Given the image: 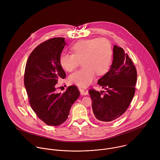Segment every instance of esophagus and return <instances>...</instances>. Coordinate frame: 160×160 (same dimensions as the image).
I'll return each instance as SVG.
<instances>
[{"label": "esophagus", "instance_id": "obj_1", "mask_svg": "<svg viewBox=\"0 0 160 160\" xmlns=\"http://www.w3.org/2000/svg\"><path fill=\"white\" fill-rule=\"evenodd\" d=\"M80 92L82 95H87L88 94V92L87 90L82 88H80Z\"/></svg>", "mask_w": 160, "mask_h": 160}]
</instances>
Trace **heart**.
<instances>
[{
    "instance_id": "b5f03b06",
    "label": "heart",
    "mask_w": 160,
    "mask_h": 160,
    "mask_svg": "<svg viewBox=\"0 0 160 160\" xmlns=\"http://www.w3.org/2000/svg\"><path fill=\"white\" fill-rule=\"evenodd\" d=\"M73 54L62 53L59 62L64 69L72 72L80 64L83 67L72 74L70 81L80 87H86L98 75L105 74L109 70L111 58L112 48L106 38H94L80 40L71 48Z\"/></svg>"
}]
</instances>
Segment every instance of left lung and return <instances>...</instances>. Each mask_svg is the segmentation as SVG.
Wrapping results in <instances>:
<instances>
[{
    "instance_id": "obj_1",
    "label": "left lung",
    "mask_w": 160,
    "mask_h": 160,
    "mask_svg": "<svg viewBox=\"0 0 160 160\" xmlns=\"http://www.w3.org/2000/svg\"><path fill=\"white\" fill-rule=\"evenodd\" d=\"M136 82L137 70L132 59L122 48L114 45L110 70L98 82L106 93L93 88L88 90L96 118L109 122L122 116L134 96Z\"/></svg>"
}]
</instances>
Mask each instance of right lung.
<instances>
[{"mask_svg":"<svg viewBox=\"0 0 160 160\" xmlns=\"http://www.w3.org/2000/svg\"><path fill=\"white\" fill-rule=\"evenodd\" d=\"M64 38L56 37L39 44L27 60L24 84L29 104L37 116L48 125L64 123L70 110L80 96L77 86L68 87L62 94L56 93V83L66 73L59 62Z\"/></svg>","mask_w":160,"mask_h":160,"instance_id":"add662e5","label":"right lung"}]
</instances>
